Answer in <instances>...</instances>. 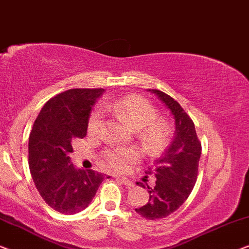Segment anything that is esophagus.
<instances>
[{
	"label": "esophagus",
	"mask_w": 249,
	"mask_h": 249,
	"mask_svg": "<svg viewBox=\"0 0 249 249\" xmlns=\"http://www.w3.org/2000/svg\"><path fill=\"white\" fill-rule=\"evenodd\" d=\"M117 179L120 180L122 184L125 185L126 187H132V186H133V181H131L129 179H127V178H125V177H118Z\"/></svg>",
	"instance_id": "esophagus-1"
}]
</instances>
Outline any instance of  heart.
<instances>
[{
  "mask_svg": "<svg viewBox=\"0 0 249 249\" xmlns=\"http://www.w3.org/2000/svg\"><path fill=\"white\" fill-rule=\"evenodd\" d=\"M105 108L125 121L134 131H140L143 144L148 151L156 153L166 148L170 140V127L167 122L157 120L158 111L144 98L129 94L114 101L105 103ZM104 125V111L97 108L89 117L90 134H99ZM141 153L135 148L110 146L103 152L104 159L117 171H125L140 158Z\"/></svg>",
  "mask_w": 249,
  "mask_h": 249,
  "instance_id": "heart-1",
  "label": "heart"
}]
</instances>
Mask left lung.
I'll use <instances>...</instances> for the list:
<instances>
[{
  "label": "left lung",
  "mask_w": 249,
  "mask_h": 249,
  "mask_svg": "<svg viewBox=\"0 0 249 249\" xmlns=\"http://www.w3.org/2000/svg\"><path fill=\"white\" fill-rule=\"evenodd\" d=\"M166 105L174 116L175 136L163 156L155 160L152 169L146 174H153L157 178L156 186L148 185L149 202L135 209L140 215L148 220L166 218L174 213L192 193L197 179L198 162L202 146L196 135L193 121L179 104L167 93L157 89H148ZM145 187L142 183H138Z\"/></svg>",
  "instance_id": "obj_1"
}]
</instances>
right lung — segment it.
Instances as JSON below:
<instances>
[{"label": "right lung", "instance_id": "right-lung-1", "mask_svg": "<svg viewBox=\"0 0 249 249\" xmlns=\"http://www.w3.org/2000/svg\"><path fill=\"white\" fill-rule=\"evenodd\" d=\"M104 89H70L51 98L29 135V168L41 197L63 214L88 208L105 175L79 169L70 160L72 142L87 135L91 108ZM109 178V177H107Z\"/></svg>", "mask_w": 249, "mask_h": 249}]
</instances>
